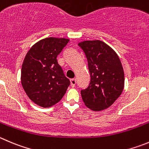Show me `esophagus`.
Masks as SVG:
<instances>
[{
    "label": "esophagus",
    "mask_w": 149,
    "mask_h": 149,
    "mask_svg": "<svg viewBox=\"0 0 149 149\" xmlns=\"http://www.w3.org/2000/svg\"><path fill=\"white\" fill-rule=\"evenodd\" d=\"M76 84V79H70V85L72 87H74Z\"/></svg>",
    "instance_id": "34e87169"
}]
</instances>
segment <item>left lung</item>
Returning <instances> with one entry per match:
<instances>
[{
    "label": "left lung",
    "mask_w": 149,
    "mask_h": 149,
    "mask_svg": "<svg viewBox=\"0 0 149 149\" xmlns=\"http://www.w3.org/2000/svg\"><path fill=\"white\" fill-rule=\"evenodd\" d=\"M88 62L90 82L81 90L84 104L93 111L109 107L121 95L124 87V73L118 56L101 40L79 43Z\"/></svg>",
    "instance_id": "obj_1"
}]
</instances>
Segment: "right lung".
<instances>
[{
    "label": "right lung",
    "instance_id": "obj_1",
    "mask_svg": "<svg viewBox=\"0 0 149 149\" xmlns=\"http://www.w3.org/2000/svg\"><path fill=\"white\" fill-rule=\"evenodd\" d=\"M69 40L56 37L40 40L23 60L22 86L28 97L42 107H50L59 102L70 85V80L56 59Z\"/></svg>",
    "mask_w": 149,
    "mask_h": 149
}]
</instances>
